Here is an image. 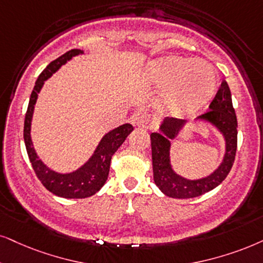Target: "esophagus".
<instances>
[{"mask_svg":"<svg viewBox=\"0 0 263 263\" xmlns=\"http://www.w3.org/2000/svg\"><path fill=\"white\" fill-rule=\"evenodd\" d=\"M152 118L147 111H138L137 114L134 116V124L139 127H144L151 122Z\"/></svg>","mask_w":263,"mask_h":263,"instance_id":"esophagus-1","label":"esophagus"}]
</instances>
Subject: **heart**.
<instances>
[{
  "label": "heart",
  "mask_w": 263,
  "mask_h": 263,
  "mask_svg": "<svg viewBox=\"0 0 263 263\" xmlns=\"http://www.w3.org/2000/svg\"><path fill=\"white\" fill-rule=\"evenodd\" d=\"M152 80L158 87H167L165 108L182 114L198 110L210 101L217 78L214 66L201 59L166 57L153 64Z\"/></svg>",
  "instance_id": "1"
}]
</instances>
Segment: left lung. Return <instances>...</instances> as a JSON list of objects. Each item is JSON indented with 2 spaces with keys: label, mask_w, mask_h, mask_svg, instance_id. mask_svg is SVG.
<instances>
[{
  "label": "left lung",
  "mask_w": 263,
  "mask_h": 263,
  "mask_svg": "<svg viewBox=\"0 0 263 263\" xmlns=\"http://www.w3.org/2000/svg\"><path fill=\"white\" fill-rule=\"evenodd\" d=\"M209 108L210 110L199 116V119H205L212 122L223 134L227 144L223 162L209 177L198 181H189L172 171L170 159H168V153H170L168 138H174L177 135L179 127L184 124V120L174 118L166 119L161 125V132L159 134L153 132L151 135L154 182L167 197L188 199L205 194L206 192L212 191L222 183L233 166L238 144V121L232 104L231 89L226 80L221 82L220 88L216 92Z\"/></svg>",
  "instance_id": "8db88e82"
}]
</instances>
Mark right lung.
<instances>
[{
	"label": "right lung",
	"mask_w": 263,
	"mask_h": 263,
	"mask_svg": "<svg viewBox=\"0 0 263 263\" xmlns=\"http://www.w3.org/2000/svg\"><path fill=\"white\" fill-rule=\"evenodd\" d=\"M80 53H82L80 49H70V51L64 53V54L46 66L45 70L40 74L35 87L31 92V96H30L24 121L25 147L36 176H37L40 182L47 191L58 195V197L69 199H82L91 197L103 187V184L105 183L108 178L112 154L125 142L126 137L134 131V127L129 124H125L112 129L103 137L98 148L96 149L95 154L89 159L88 162H86L81 168L72 172V174L61 175L57 174V172H53L46 167L41 160H39L37 155H36L34 148H32L31 137H30L32 111H34V105L36 99H37V95L45 80H47L53 72L57 71L63 64H65L66 61L71 59L74 55L80 54Z\"/></svg>",
	"instance_id": "right-lung-1"
}]
</instances>
